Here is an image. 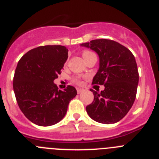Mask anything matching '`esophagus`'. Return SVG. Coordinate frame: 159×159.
Here are the masks:
<instances>
[{
	"mask_svg": "<svg viewBox=\"0 0 159 159\" xmlns=\"http://www.w3.org/2000/svg\"><path fill=\"white\" fill-rule=\"evenodd\" d=\"M77 92H78V93L79 94V93H81V92H83V89H82L78 88V89H77Z\"/></svg>",
	"mask_w": 159,
	"mask_h": 159,
	"instance_id": "1",
	"label": "esophagus"
}]
</instances>
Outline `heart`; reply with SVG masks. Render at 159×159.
Here are the masks:
<instances>
[{"mask_svg": "<svg viewBox=\"0 0 159 159\" xmlns=\"http://www.w3.org/2000/svg\"><path fill=\"white\" fill-rule=\"evenodd\" d=\"M92 54H93V53L91 52V51H84V52L82 53V56H83V58H85V57L89 56V55H92ZM74 81H75V82L78 83V84H81V81H79L78 79H76V78H75V79H74Z\"/></svg>", "mask_w": 159, "mask_h": 159, "instance_id": "obj_1", "label": "heart"}]
</instances>
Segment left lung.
Segmentation results:
<instances>
[{
    "instance_id": "left-lung-1",
    "label": "left lung",
    "mask_w": 159,
    "mask_h": 159,
    "mask_svg": "<svg viewBox=\"0 0 159 159\" xmlns=\"http://www.w3.org/2000/svg\"><path fill=\"white\" fill-rule=\"evenodd\" d=\"M99 56V70L93 84L104 85L94 95L86 111L93 120L101 124H115L122 120L134 104L139 83V72L135 58L124 46L110 39H94L81 43Z\"/></svg>"
}]
</instances>
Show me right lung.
Returning a JSON list of instances; mask_svg holds the SVG:
<instances>
[{"label": "right lung", "mask_w": 159, "mask_h": 159, "mask_svg": "<svg viewBox=\"0 0 159 159\" xmlns=\"http://www.w3.org/2000/svg\"><path fill=\"white\" fill-rule=\"evenodd\" d=\"M68 58L64 46H41L20 59L13 90L21 111L31 122L48 127L62 120L77 90L68 85L62 91L54 83Z\"/></svg>", "instance_id": "obj_1"}]
</instances>
